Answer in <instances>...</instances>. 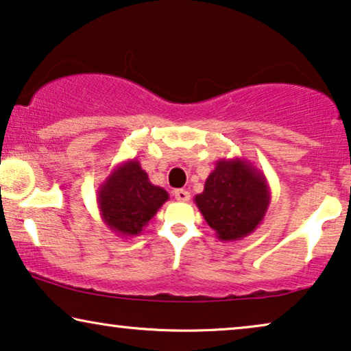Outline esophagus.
Segmentation results:
<instances>
[{
	"instance_id": "esophagus-1",
	"label": "esophagus",
	"mask_w": 351,
	"mask_h": 351,
	"mask_svg": "<svg viewBox=\"0 0 351 351\" xmlns=\"http://www.w3.org/2000/svg\"><path fill=\"white\" fill-rule=\"evenodd\" d=\"M174 196L177 201H182V203H185V201L190 199V193L184 189H179V190H174Z\"/></svg>"
}]
</instances>
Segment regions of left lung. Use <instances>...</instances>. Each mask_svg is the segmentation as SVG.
Returning a JSON list of instances; mask_svg holds the SVG:
<instances>
[{"mask_svg":"<svg viewBox=\"0 0 351 351\" xmlns=\"http://www.w3.org/2000/svg\"><path fill=\"white\" fill-rule=\"evenodd\" d=\"M265 174L243 158L219 160L195 203L220 241H239L262 223L270 206Z\"/></svg>","mask_w":351,"mask_h":351,"instance_id":"8db88e82","label":"left lung"}]
</instances>
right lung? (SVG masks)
<instances>
[{
	"mask_svg": "<svg viewBox=\"0 0 351 351\" xmlns=\"http://www.w3.org/2000/svg\"><path fill=\"white\" fill-rule=\"evenodd\" d=\"M169 193L153 185L136 158L117 165L97 190L104 223L118 237H137L147 227Z\"/></svg>",
	"mask_w": 351,
	"mask_h": 351,
	"instance_id": "add662e5",
	"label": "right lung"
}]
</instances>
